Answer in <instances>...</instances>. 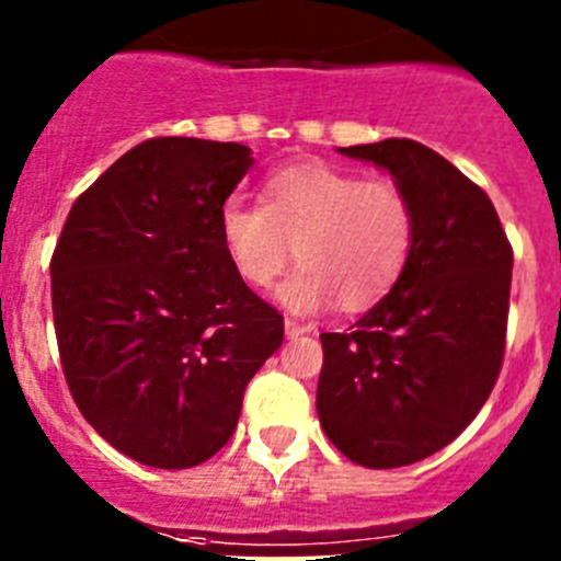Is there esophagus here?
Returning a JSON list of instances; mask_svg holds the SVG:
<instances>
[{"mask_svg":"<svg viewBox=\"0 0 561 561\" xmlns=\"http://www.w3.org/2000/svg\"><path fill=\"white\" fill-rule=\"evenodd\" d=\"M284 331H286V336H289V340H297V336H304L309 329L297 323V320H289V317H286V320H284Z\"/></svg>","mask_w":561,"mask_h":561,"instance_id":"34e87169","label":"esophagus"}]
</instances>
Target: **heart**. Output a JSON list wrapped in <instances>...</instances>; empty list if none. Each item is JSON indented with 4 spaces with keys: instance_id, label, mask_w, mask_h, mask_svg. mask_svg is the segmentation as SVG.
<instances>
[{
    "instance_id": "b5f03b06",
    "label": "heart",
    "mask_w": 561,
    "mask_h": 561,
    "mask_svg": "<svg viewBox=\"0 0 561 561\" xmlns=\"http://www.w3.org/2000/svg\"><path fill=\"white\" fill-rule=\"evenodd\" d=\"M219 241L247 286L264 289L297 252V272L275 289L295 314L376 304L396 284L415 247V207L390 180H362L325 162L277 168L261 187V205L227 202Z\"/></svg>"
}]
</instances>
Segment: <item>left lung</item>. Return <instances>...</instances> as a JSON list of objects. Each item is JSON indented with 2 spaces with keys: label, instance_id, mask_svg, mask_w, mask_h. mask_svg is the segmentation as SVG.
Returning <instances> with one entry per match:
<instances>
[{
  "label": "left lung",
  "instance_id": "obj_1",
  "mask_svg": "<svg viewBox=\"0 0 561 561\" xmlns=\"http://www.w3.org/2000/svg\"><path fill=\"white\" fill-rule=\"evenodd\" d=\"M408 191L415 247L379 304L320 334L317 415L348 460L396 469L453 444L500 374L514 255L497 210L453 162L415 140L336 148Z\"/></svg>",
  "mask_w": 561,
  "mask_h": 561
}]
</instances>
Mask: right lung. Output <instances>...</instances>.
I'll return each mask as SVG.
<instances>
[{
	"label": "right lung",
	"instance_id": "1",
	"mask_svg": "<svg viewBox=\"0 0 561 561\" xmlns=\"http://www.w3.org/2000/svg\"><path fill=\"white\" fill-rule=\"evenodd\" d=\"M252 162L241 142L146 140L78 196L58 238L49 275L69 393L137 463L213 458L284 342V317L219 241V210Z\"/></svg>",
	"mask_w": 561,
	"mask_h": 561
}]
</instances>
